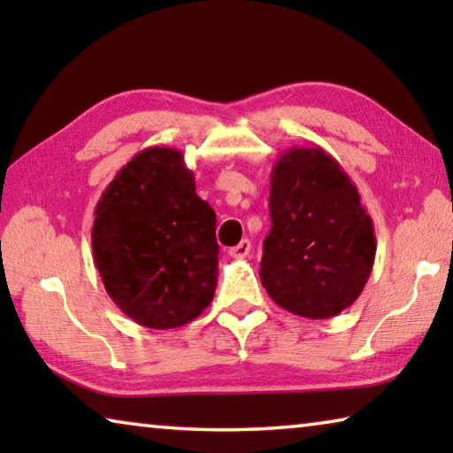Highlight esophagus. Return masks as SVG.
Segmentation results:
<instances>
[{"label":"esophagus","instance_id":"obj_1","mask_svg":"<svg viewBox=\"0 0 453 453\" xmlns=\"http://www.w3.org/2000/svg\"><path fill=\"white\" fill-rule=\"evenodd\" d=\"M250 251H251V242L250 240H242L240 243L234 245V248H229V256L242 259V257L248 256Z\"/></svg>","mask_w":453,"mask_h":453}]
</instances>
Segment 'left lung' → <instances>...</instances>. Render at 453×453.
<instances>
[{
  "mask_svg": "<svg viewBox=\"0 0 453 453\" xmlns=\"http://www.w3.org/2000/svg\"><path fill=\"white\" fill-rule=\"evenodd\" d=\"M272 229L259 278L296 316L327 319L349 308L370 280L375 235L356 183L318 145H294L272 170Z\"/></svg>",
  "mask_w": 453,
  "mask_h": 453,
  "instance_id": "1",
  "label": "left lung"
}]
</instances>
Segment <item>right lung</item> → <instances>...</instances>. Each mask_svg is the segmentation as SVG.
<instances>
[{
  "mask_svg": "<svg viewBox=\"0 0 453 453\" xmlns=\"http://www.w3.org/2000/svg\"><path fill=\"white\" fill-rule=\"evenodd\" d=\"M91 248L105 291L135 324L186 326L218 286L216 211L173 148H145L121 167L94 211Z\"/></svg>",
  "mask_w": 453,
  "mask_h": 453,
  "instance_id": "add662e5",
  "label": "right lung"
}]
</instances>
